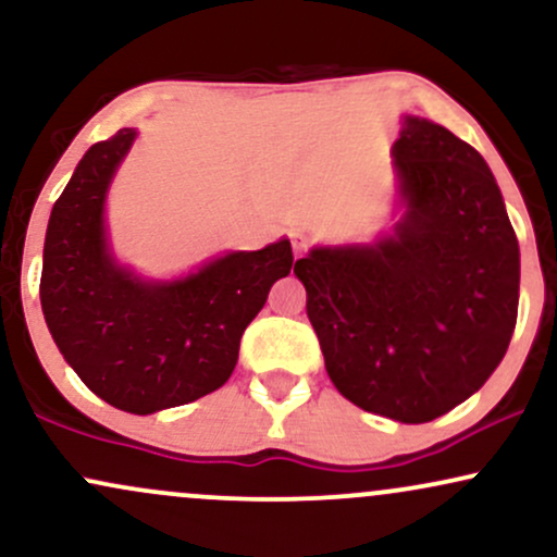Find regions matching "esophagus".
<instances>
[{
	"label": "esophagus",
	"instance_id": "34e87169",
	"mask_svg": "<svg viewBox=\"0 0 557 557\" xmlns=\"http://www.w3.org/2000/svg\"><path fill=\"white\" fill-rule=\"evenodd\" d=\"M290 243H293V253H296V257H300V253L306 251V235L300 233V230H293Z\"/></svg>",
	"mask_w": 557,
	"mask_h": 557
}]
</instances>
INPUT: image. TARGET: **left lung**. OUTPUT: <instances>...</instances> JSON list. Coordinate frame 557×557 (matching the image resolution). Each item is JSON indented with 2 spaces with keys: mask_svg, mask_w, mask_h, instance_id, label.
<instances>
[{
  "mask_svg": "<svg viewBox=\"0 0 557 557\" xmlns=\"http://www.w3.org/2000/svg\"><path fill=\"white\" fill-rule=\"evenodd\" d=\"M393 175L387 233L314 246L293 274L337 393L424 424L500 367L519 314L521 253L487 162L447 127L403 114Z\"/></svg>",
  "mask_w": 557,
  "mask_h": 557,
  "instance_id": "1",
  "label": "left lung"
}]
</instances>
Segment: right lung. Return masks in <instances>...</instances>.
<instances>
[{
    "label": "right lung",
    "instance_id": "obj_1",
    "mask_svg": "<svg viewBox=\"0 0 557 557\" xmlns=\"http://www.w3.org/2000/svg\"><path fill=\"white\" fill-rule=\"evenodd\" d=\"M136 138V127H123L94 144L57 198L44 240L41 309L83 385L120 411L149 417L225 385L243 332L296 264L287 238L259 251H222L175 277H144L123 264L107 196Z\"/></svg>",
    "mask_w": 557,
    "mask_h": 557
}]
</instances>
